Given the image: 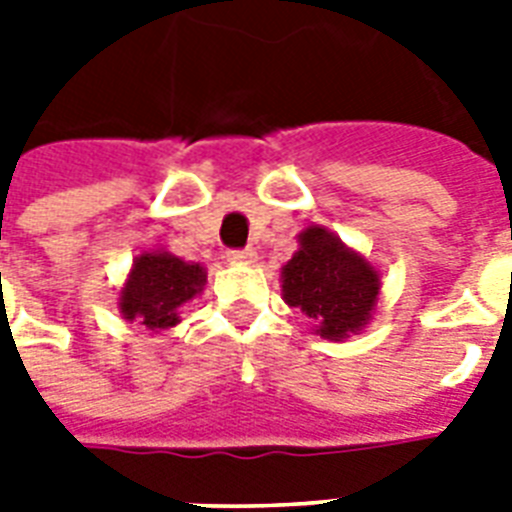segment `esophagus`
Masks as SVG:
<instances>
[{
	"label": "esophagus",
	"instance_id": "esophagus-1",
	"mask_svg": "<svg viewBox=\"0 0 512 512\" xmlns=\"http://www.w3.org/2000/svg\"><path fill=\"white\" fill-rule=\"evenodd\" d=\"M228 257H231L233 263H252V260H255V249L252 247L231 249V252H228Z\"/></svg>",
	"mask_w": 512,
	"mask_h": 512
}]
</instances>
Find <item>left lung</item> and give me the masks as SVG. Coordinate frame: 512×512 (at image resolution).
<instances>
[{
    "label": "left lung",
    "mask_w": 512,
    "mask_h": 512,
    "mask_svg": "<svg viewBox=\"0 0 512 512\" xmlns=\"http://www.w3.org/2000/svg\"><path fill=\"white\" fill-rule=\"evenodd\" d=\"M281 279L287 305L300 308L327 340L364 327L380 295L372 265L316 225L300 233V249L281 268Z\"/></svg>",
    "instance_id": "8db88e82"
}]
</instances>
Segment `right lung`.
Masks as SVG:
<instances>
[{
	"label": "right lung",
	"instance_id": "add662e5",
	"mask_svg": "<svg viewBox=\"0 0 512 512\" xmlns=\"http://www.w3.org/2000/svg\"><path fill=\"white\" fill-rule=\"evenodd\" d=\"M207 273L201 265L183 263L170 252H146L132 265L122 289L124 319L148 329H170L180 321V308L204 289Z\"/></svg>",
	"mask_w": 512,
	"mask_h": 512
}]
</instances>
